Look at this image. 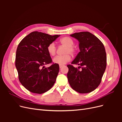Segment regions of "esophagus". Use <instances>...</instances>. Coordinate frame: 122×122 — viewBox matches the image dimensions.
Returning <instances> with one entry per match:
<instances>
[{
	"label": "esophagus",
	"instance_id": "1",
	"mask_svg": "<svg viewBox=\"0 0 122 122\" xmlns=\"http://www.w3.org/2000/svg\"><path fill=\"white\" fill-rule=\"evenodd\" d=\"M64 65H60V68H61L62 67H63Z\"/></svg>",
	"mask_w": 122,
	"mask_h": 122
}]
</instances>
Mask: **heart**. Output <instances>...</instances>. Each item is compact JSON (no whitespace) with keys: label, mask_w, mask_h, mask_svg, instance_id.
<instances>
[{"label":"heart","mask_w":122,"mask_h":122,"mask_svg":"<svg viewBox=\"0 0 122 122\" xmlns=\"http://www.w3.org/2000/svg\"><path fill=\"white\" fill-rule=\"evenodd\" d=\"M60 42L61 44L66 47L64 55L62 56H57L53 59V62L55 64L58 65H64L71 60V56L70 54L73 55L75 52V49L73 47L74 45L73 40L68 36L62 38ZM56 46L54 43L49 44L47 46V52L51 56H54L56 53Z\"/></svg>","instance_id":"b5f03b06"}]
</instances>
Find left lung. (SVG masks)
Instances as JSON below:
<instances>
[{
    "label": "left lung",
    "instance_id": "obj_1",
    "mask_svg": "<svg viewBox=\"0 0 122 122\" xmlns=\"http://www.w3.org/2000/svg\"><path fill=\"white\" fill-rule=\"evenodd\" d=\"M70 36L79 42L80 52L72 64L81 66L79 70L71 65L67 67V77L70 86L79 93L94 91L101 83L106 67V54L103 43L88 31L76 32Z\"/></svg>",
    "mask_w": 122,
    "mask_h": 122
}]
</instances>
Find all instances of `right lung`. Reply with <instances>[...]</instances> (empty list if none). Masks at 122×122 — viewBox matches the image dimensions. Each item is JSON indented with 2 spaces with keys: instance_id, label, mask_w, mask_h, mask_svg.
Instances as JSON below:
<instances>
[{
  "instance_id": "right-lung-1",
  "label": "right lung",
  "mask_w": 122,
  "mask_h": 122,
  "mask_svg": "<svg viewBox=\"0 0 122 122\" xmlns=\"http://www.w3.org/2000/svg\"><path fill=\"white\" fill-rule=\"evenodd\" d=\"M60 35L51 36L33 31L22 40L17 47L15 66L22 85L36 94H43L53 86L60 70L59 65L53 64L47 50V46Z\"/></svg>"
}]
</instances>
